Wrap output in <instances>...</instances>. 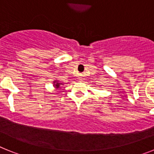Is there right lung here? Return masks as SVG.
<instances>
[{"label": "right lung", "instance_id": "add662e5", "mask_svg": "<svg viewBox=\"0 0 154 154\" xmlns=\"http://www.w3.org/2000/svg\"><path fill=\"white\" fill-rule=\"evenodd\" d=\"M61 85H63V83L60 82L58 81V80H55V81L53 82V86L56 87L57 89H58V88H59V86H60Z\"/></svg>", "mask_w": 154, "mask_h": 154}]
</instances>
